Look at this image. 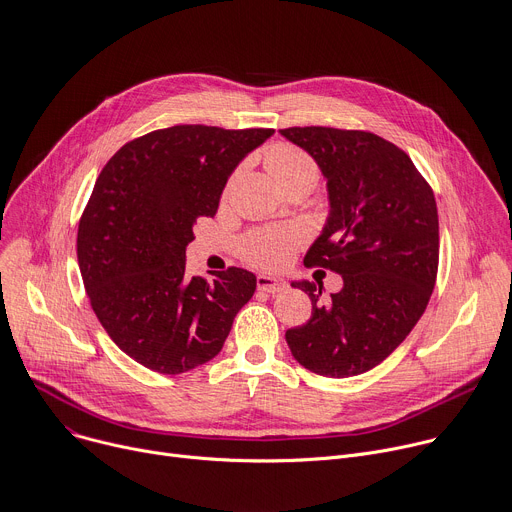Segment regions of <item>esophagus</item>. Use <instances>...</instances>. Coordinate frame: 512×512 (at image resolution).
I'll return each instance as SVG.
<instances>
[{
  "mask_svg": "<svg viewBox=\"0 0 512 512\" xmlns=\"http://www.w3.org/2000/svg\"><path fill=\"white\" fill-rule=\"evenodd\" d=\"M257 288L261 292H269V294H280L288 288L286 280H282V277H271V275H259L257 277Z\"/></svg>",
  "mask_w": 512,
  "mask_h": 512,
  "instance_id": "1",
  "label": "esophagus"
}]
</instances>
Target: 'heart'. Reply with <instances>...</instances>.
Instances as JSON below:
<instances>
[{"instance_id":"obj_1","label":"heart","mask_w":512,"mask_h":512,"mask_svg":"<svg viewBox=\"0 0 512 512\" xmlns=\"http://www.w3.org/2000/svg\"><path fill=\"white\" fill-rule=\"evenodd\" d=\"M265 165L273 179L282 185L284 190L296 188V185H308L314 188L318 181V165L316 161L300 147L290 143H275L265 153ZM239 177V171L230 175L226 183V194L232 190ZM302 237L292 226L282 228H261L253 230L241 241V255L247 263L259 269H280L284 267L294 251L298 249Z\"/></svg>"}]
</instances>
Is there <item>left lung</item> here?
Instances as JSON below:
<instances>
[{"mask_svg":"<svg viewBox=\"0 0 512 512\" xmlns=\"http://www.w3.org/2000/svg\"><path fill=\"white\" fill-rule=\"evenodd\" d=\"M327 177L331 214L304 257L306 267L343 275L322 286L294 282L312 316L286 331L294 359L324 378H351L382 363L414 329L435 288L439 218L429 181L410 157L367 130L292 126L280 130Z\"/></svg>","mask_w":512,"mask_h":512,"instance_id":"left-lung-1","label":"left lung"}]
</instances>
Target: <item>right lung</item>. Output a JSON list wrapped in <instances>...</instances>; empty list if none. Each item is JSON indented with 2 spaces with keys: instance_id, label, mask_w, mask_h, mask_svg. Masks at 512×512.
Here are the masks:
<instances>
[{
  "instance_id": "right-lung-1",
  "label": "right lung",
  "mask_w": 512,
  "mask_h": 512,
  "mask_svg": "<svg viewBox=\"0 0 512 512\" xmlns=\"http://www.w3.org/2000/svg\"><path fill=\"white\" fill-rule=\"evenodd\" d=\"M273 128L179 124L126 143L102 169L79 218L83 286L110 339L157 374L216 357L257 277L241 267L190 277L185 247L214 218L228 175Z\"/></svg>"
}]
</instances>
